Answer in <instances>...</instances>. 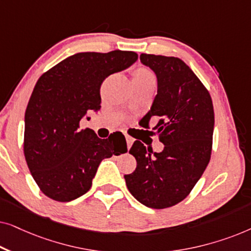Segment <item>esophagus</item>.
<instances>
[{"label": "esophagus", "instance_id": "obj_1", "mask_svg": "<svg viewBox=\"0 0 251 251\" xmlns=\"http://www.w3.org/2000/svg\"><path fill=\"white\" fill-rule=\"evenodd\" d=\"M126 146H128V149H130V147H131V145H132V143H133V139L131 138V137L126 136Z\"/></svg>", "mask_w": 251, "mask_h": 251}]
</instances>
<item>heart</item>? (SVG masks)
<instances>
[{
    "label": "heart",
    "mask_w": 251,
    "mask_h": 251,
    "mask_svg": "<svg viewBox=\"0 0 251 251\" xmlns=\"http://www.w3.org/2000/svg\"><path fill=\"white\" fill-rule=\"evenodd\" d=\"M135 78H140V80H149V78H154V74L149 68H140L136 72Z\"/></svg>",
    "instance_id": "b5f03b06"
}]
</instances>
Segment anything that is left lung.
Returning a JSON list of instances; mask_svg holds the SVG:
<instances>
[{
    "label": "left lung",
    "mask_w": 251,
    "mask_h": 251,
    "mask_svg": "<svg viewBox=\"0 0 251 251\" xmlns=\"http://www.w3.org/2000/svg\"><path fill=\"white\" fill-rule=\"evenodd\" d=\"M140 60L157 77V95L142 121L157 120L153 130L164 149L151 155L136 140L129 153L137 167L125 179L140 203L164 209L191 193L210 161L214 106L207 88L179 58L142 53Z\"/></svg>",
    "instance_id": "8db88e82"
}]
</instances>
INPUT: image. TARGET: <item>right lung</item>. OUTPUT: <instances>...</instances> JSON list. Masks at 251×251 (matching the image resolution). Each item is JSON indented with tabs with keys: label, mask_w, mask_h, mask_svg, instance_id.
<instances>
[{
	"label": "right lung",
	"mask_w": 251,
	"mask_h": 251,
	"mask_svg": "<svg viewBox=\"0 0 251 251\" xmlns=\"http://www.w3.org/2000/svg\"><path fill=\"white\" fill-rule=\"evenodd\" d=\"M138 59L133 51L80 52L44 72L25 113L24 154L41 192L68 202L90 190L101 160L126 152L125 136L98 138L80 129L88 111L100 109L104 80ZM118 135V140L114 136Z\"/></svg>",
	"instance_id": "obj_1"
}]
</instances>
